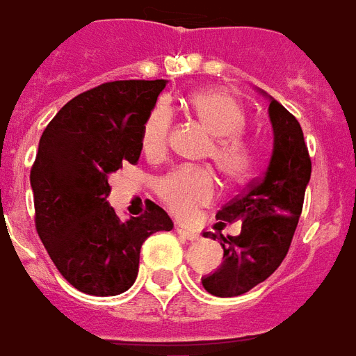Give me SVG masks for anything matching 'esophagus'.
Instances as JSON below:
<instances>
[{
  "mask_svg": "<svg viewBox=\"0 0 356 356\" xmlns=\"http://www.w3.org/2000/svg\"><path fill=\"white\" fill-rule=\"evenodd\" d=\"M176 232L180 234V236H184V238H188V240H199V232L193 231V229H186V227H181L178 225L176 227Z\"/></svg>",
  "mask_w": 356,
  "mask_h": 356,
  "instance_id": "1",
  "label": "esophagus"
}]
</instances>
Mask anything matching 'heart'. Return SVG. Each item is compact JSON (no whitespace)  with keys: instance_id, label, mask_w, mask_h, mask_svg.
<instances>
[{"instance_id":"obj_1","label":"heart","mask_w":356,"mask_h":356,"mask_svg":"<svg viewBox=\"0 0 356 356\" xmlns=\"http://www.w3.org/2000/svg\"><path fill=\"white\" fill-rule=\"evenodd\" d=\"M189 112L212 135L207 156L212 157L219 172L229 181H248L257 168V146L242 135L245 116L242 106L225 92H195L188 99ZM172 131V112L157 103L144 120L140 144L144 154L159 159L167 154ZM157 199L178 218H191L199 207H207L218 197V180L208 167L175 168L156 184Z\"/></svg>"}]
</instances>
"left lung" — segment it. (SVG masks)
<instances>
[{
	"label": "left lung",
	"instance_id": "8db88e82",
	"mask_svg": "<svg viewBox=\"0 0 356 356\" xmlns=\"http://www.w3.org/2000/svg\"><path fill=\"white\" fill-rule=\"evenodd\" d=\"M274 148L261 178L227 202L216 218V229L242 221L238 236L212 234L223 245V264L202 277L213 296H238L274 274L295 236L312 176V159L304 133L293 114L276 99L270 101ZM208 234V232H207Z\"/></svg>",
	"mask_w": 356,
	"mask_h": 356
}]
</instances>
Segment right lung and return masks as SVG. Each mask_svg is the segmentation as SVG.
Here are the masks:
<instances>
[{
  "label": "right lung",
  "instance_id": "1",
  "mask_svg": "<svg viewBox=\"0 0 356 356\" xmlns=\"http://www.w3.org/2000/svg\"><path fill=\"white\" fill-rule=\"evenodd\" d=\"M165 80H114L71 99L42 131L29 181L35 229L60 274L93 296L127 291L144 240L170 231L167 212L122 221L106 202L108 175L140 157V129Z\"/></svg>",
  "mask_w": 356,
  "mask_h": 356
}]
</instances>
